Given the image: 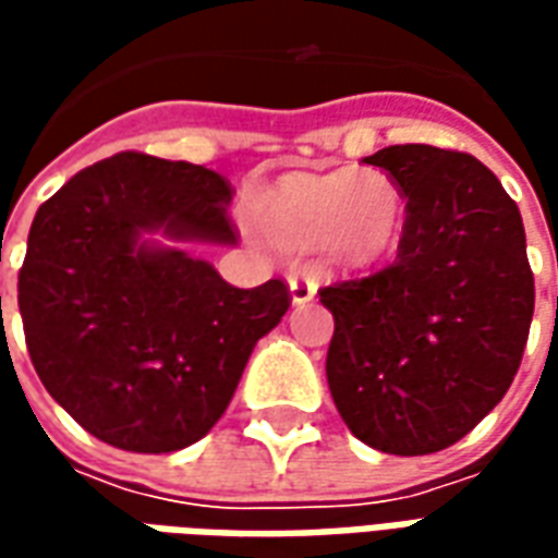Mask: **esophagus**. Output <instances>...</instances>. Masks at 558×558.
I'll return each mask as SVG.
<instances>
[{
	"label": "esophagus",
	"mask_w": 558,
	"mask_h": 558,
	"mask_svg": "<svg viewBox=\"0 0 558 558\" xmlns=\"http://www.w3.org/2000/svg\"><path fill=\"white\" fill-rule=\"evenodd\" d=\"M290 292L292 304H307L316 295V278L314 275H307V271L290 275Z\"/></svg>",
	"instance_id": "34e87169"
}]
</instances>
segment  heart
I'll list each match as a JSON object with an SVG mask.
<instances>
[{
  "instance_id": "obj_1",
  "label": "heart",
  "mask_w": 558,
  "mask_h": 558,
  "mask_svg": "<svg viewBox=\"0 0 558 558\" xmlns=\"http://www.w3.org/2000/svg\"><path fill=\"white\" fill-rule=\"evenodd\" d=\"M251 218L283 251H314L362 268L391 254L407 223V196L386 170L287 172L251 203Z\"/></svg>"
}]
</instances>
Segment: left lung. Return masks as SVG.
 Instances as JSON below:
<instances>
[{"mask_svg":"<svg viewBox=\"0 0 558 558\" xmlns=\"http://www.w3.org/2000/svg\"><path fill=\"white\" fill-rule=\"evenodd\" d=\"M364 163L398 179L407 223L391 266L319 290L335 316L328 388L355 439L433 454L514 383L535 311L523 218L466 151L407 143Z\"/></svg>","mask_w":558,"mask_h":558,"instance_id":"obj_1","label":"left lung"}]
</instances>
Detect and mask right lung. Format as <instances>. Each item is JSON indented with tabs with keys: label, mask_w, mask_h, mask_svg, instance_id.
<instances>
[{
	"label": "right lung",
	"mask_w": 558,
	"mask_h": 558,
	"mask_svg": "<svg viewBox=\"0 0 558 558\" xmlns=\"http://www.w3.org/2000/svg\"><path fill=\"white\" fill-rule=\"evenodd\" d=\"M230 199L215 170L119 151L32 220L17 278L26 350L50 398L101 442L170 454L203 439L290 311L283 280L239 290L206 259L140 239L232 244Z\"/></svg>",
	"instance_id": "right-lung-1"
}]
</instances>
